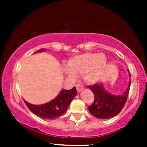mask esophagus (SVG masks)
I'll use <instances>...</instances> for the list:
<instances>
[{
    "label": "esophagus",
    "mask_w": 147,
    "mask_h": 147,
    "mask_svg": "<svg viewBox=\"0 0 147 147\" xmlns=\"http://www.w3.org/2000/svg\"><path fill=\"white\" fill-rule=\"evenodd\" d=\"M76 90H77L78 92H81L82 90L85 88V87L83 86L82 85H81V84H77V85H76Z\"/></svg>",
    "instance_id": "34e87169"
}]
</instances>
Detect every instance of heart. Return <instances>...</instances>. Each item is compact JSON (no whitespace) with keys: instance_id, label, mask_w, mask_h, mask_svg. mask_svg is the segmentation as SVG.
Instances as JSON below:
<instances>
[{"instance_id":"b5f03b06","label":"heart","mask_w":147,"mask_h":147,"mask_svg":"<svg viewBox=\"0 0 147 147\" xmlns=\"http://www.w3.org/2000/svg\"><path fill=\"white\" fill-rule=\"evenodd\" d=\"M68 67H65L64 71L71 79H76V75H83L86 82L96 84L105 76L107 68V59L103 54L85 53L70 59Z\"/></svg>"}]
</instances>
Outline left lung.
Masks as SVG:
<instances>
[{
  "label": "left lung",
  "mask_w": 147,
  "mask_h": 147,
  "mask_svg": "<svg viewBox=\"0 0 147 147\" xmlns=\"http://www.w3.org/2000/svg\"><path fill=\"white\" fill-rule=\"evenodd\" d=\"M129 71V70H128ZM130 76V74H129ZM130 80L127 89L120 95H113L107 91L102 83L89 86L94 94V102L88 107L89 112L94 117L107 119L117 115L124 107L130 88Z\"/></svg>",
  "instance_id": "8db88e82"
}]
</instances>
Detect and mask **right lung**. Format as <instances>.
Instances as JSON below:
<instances>
[{
  "label": "right lung",
  "instance_id": "right-lung-1",
  "mask_svg": "<svg viewBox=\"0 0 147 147\" xmlns=\"http://www.w3.org/2000/svg\"><path fill=\"white\" fill-rule=\"evenodd\" d=\"M45 49H40L35 53L42 52ZM77 94L76 88L74 87L71 90H62L58 96L43 105H35L24 101L31 112L34 115L44 119H54L59 117L65 113L67 107Z\"/></svg>",
  "mask_w": 147,
  "mask_h": 147
}]
</instances>
